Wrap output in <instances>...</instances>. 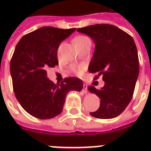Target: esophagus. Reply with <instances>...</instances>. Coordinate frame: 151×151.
<instances>
[{"mask_svg":"<svg viewBox=\"0 0 151 151\" xmlns=\"http://www.w3.org/2000/svg\"><path fill=\"white\" fill-rule=\"evenodd\" d=\"M82 91H83V93L84 94L87 93V85H86V84H83V90H82Z\"/></svg>","mask_w":151,"mask_h":151,"instance_id":"1","label":"esophagus"}]
</instances>
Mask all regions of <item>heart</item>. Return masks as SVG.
<instances>
[{"label":"heart","mask_w":151,"mask_h":151,"mask_svg":"<svg viewBox=\"0 0 151 151\" xmlns=\"http://www.w3.org/2000/svg\"><path fill=\"white\" fill-rule=\"evenodd\" d=\"M74 46L77 50H80L81 48H83L87 45H91V41L87 36H77L73 40ZM84 68L83 65H78V66L72 67V70L77 74H81L83 73Z\"/></svg>","instance_id":"b5f03b06"}]
</instances>
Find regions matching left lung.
<instances>
[{
    "instance_id": "8db88e82",
    "label": "left lung",
    "mask_w": 151,
    "mask_h": 151,
    "mask_svg": "<svg viewBox=\"0 0 151 151\" xmlns=\"http://www.w3.org/2000/svg\"><path fill=\"white\" fill-rule=\"evenodd\" d=\"M77 32L90 36L95 42V52L89 65L96 79L103 75L105 85L100 90H88L100 99V106L90 115L97 119L117 117L125 109L133 96L139 74L137 50L133 38L110 24H96L78 28Z\"/></svg>"
}]
</instances>
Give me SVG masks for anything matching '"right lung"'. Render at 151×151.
Instances as JSON below:
<instances>
[{
    "mask_svg": "<svg viewBox=\"0 0 151 151\" xmlns=\"http://www.w3.org/2000/svg\"><path fill=\"white\" fill-rule=\"evenodd\" d=\"M75 30L41 27L23 36L16 46L10 61L13 88L21 106L34 117H55L62 112L68 92L83 89L77 77H67L61 84L47 77V69L58 65L60 43Z\"/></svg>",
    "mask_w": 151,
    "mask_h": 151,
    "instance_id": "obj_1",
    "label": "right lung"
}]
</instances>
